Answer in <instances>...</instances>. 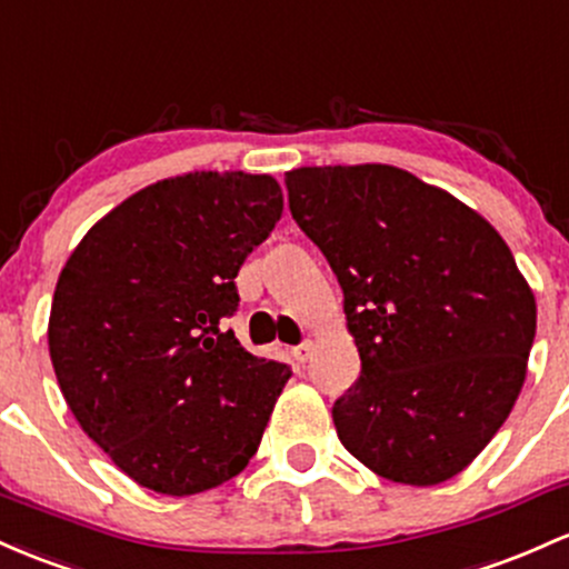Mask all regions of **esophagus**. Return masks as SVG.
I'll return each instance as SVG.
<instances>
[{
	"label": "esophagus",
	"mask_w": 569,
	"mask_h": 569,
	"mask_svg": "<svg viewBox=\"0 0 569 569\" xmlns=\"http://www.w3.org/2000/svg\"><path fill=\"white\" fill-rule=\"evenodd\" d=\"M310 353H313V342H310V340L299 342V346L291 348V356H295V361L299 367H305V361L310 359Z\"/></svg>",
	"instance_id": "1"
}]
</instances>
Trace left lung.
<instances>
[{
	"label": "left lung",
	"mask_w": 569,
	"mask_h": 569,
	"mask_svg": "<svg viewBox=\"0 0 569 569\" xmlns=\"http://www.w3.org/2000/svg\"><path fill=\"white\" fill-rule=\"evenodd\" d=\"M289 208L342 289L359 380L337 437L380 478L435 486L513 410L538 308L486 218L389 164L286 172Z\"/></svg>",
	"instance_id": "obj_1"
}]
</instances>
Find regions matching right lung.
<instances>
[{
    "label": "right lung",
    "mask_w": 569,
    "mask_h": 569,
    "mask_svg": "<svg viewBox=\"0 0 569 569\" xmlns=\"http://www.w3.org/2000/svg\"><path fill=\"white\" fill-rule=\"evenodd\" d=\"M283 213L270 174L189 172L110 210L59 274L48 348L83 432L146 489L189 497L246 470L289 365L223 321Z\"/></svg>",
    "instance_id": "right-lung-1"
}]
</instances>
